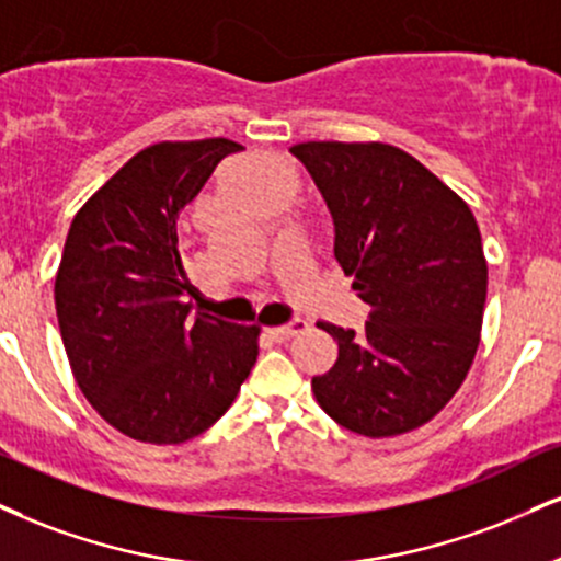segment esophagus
<instances>
[{
    "instance_id": "esophagus-1",
    "label": "esophagus",
    "mask_w": 561,
    "mask_h": 561,
    "mask_svg": "<svg viewBox=\"0 0 561 561\" xmlns=\"http://www.w3.org/2000/svg\"><path fill=\"white\" fill-rule=\"evenodd\" d=\"M306 327H308L306 321L295 319V321H289V323H282V327H272L266 334L272 336L274 342H287V340H293L295 334H300Z\"/></svg>"
}]
</instances>
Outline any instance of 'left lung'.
Returning <instances> with one entry per match:
<instances>
[{
	"label": "left lung",
	"instance_id": "obj_1",
	"mask_svg": "<svg viewBox=\"0 0 561 561\" xmlns=\"http://www.w3.org/2000/svg\"><path fill=\"white\" fill-rule=\"evenodd\" d=\"M334 219V259L370 313L360 332L319 321L340 355L313 376L316 402L353 434L421 428L468 376L481 342L489 266L470 206L389 144L289 148Z\"/></svg>",
	"mask_w": 561,
	"mask_h": 561
}]
</instances>
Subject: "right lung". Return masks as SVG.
<instances>
[{
  "label": "right lung",
  "mask_w": 561,
  "mask_h": 561,
  "mask_svg": "<svg viewBox=\"0 0 561 561\" xmlns=\"http://www.w3.org/2000/svg\"><path fill=\"white\" fill-rule=\"evenodd\" d=\"M227 138L138 151L72 219L54 279L59 334L80 391L119 434L182 444L211 428L259 357V327L201 313L178 248V216Z\"/></svg>",
  "instance_id": "1"
}]
</instances>
